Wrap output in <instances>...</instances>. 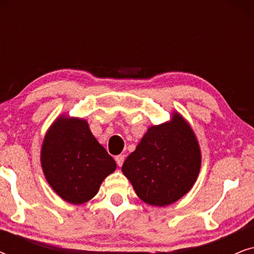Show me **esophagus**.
Wrapping results in <instances>:
<instances>
[{
	"label": "esophagus",
	"instance_id": "1",
	"mask_svg": "<svg viewBox=\"0 0 254 254\" xmlns=\"http://www.w3.org/2000/svg\"><path fill=\"white\" fill-rule=\"evenodd\" d=\"M116 162H117L118 165L121 166V165L124 164V162H125V156L124 155H118L117 157H116Z\"/></svg>",
	"mask_w": 254,
	"mask_h": 254
}]
</instances>
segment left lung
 <instances>
[{"mask_svg": "<svg viewBox=\"0 0 254 254\" xmlns=\"http://www.w3.org/2000/svg\"><path fill=\"white\" fill-rule=\"evenodd\" d=\"M200 168L195 134L176 112L169 123L149 128L121 170L142 201L164 207L192 189Z\"/></svg>", "mask_w": 254, "mask_h": 254, "instance_id": "8db88e82", "label": "left lung"}]
</instances>
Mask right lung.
Returning <instances> with one entry per match:
<instances>
[{
    "label": "right lung",
    "mask_w": 254,
    "mask_h": 254,
    "mask_svg": "<svg viewBox=\"0 0 254 254\" xmlns=\"http://www.w3.org/2000/svg\"><path fill=\"white\" fill-rule=\"evenodd\" d=\"M40 161L54 192L72 204L92 199L103 180L117 168L88 123L64 116L59 117L45 135Z\"/></svg>",
    "instance_id": "add662e5"
}]
</instances>
